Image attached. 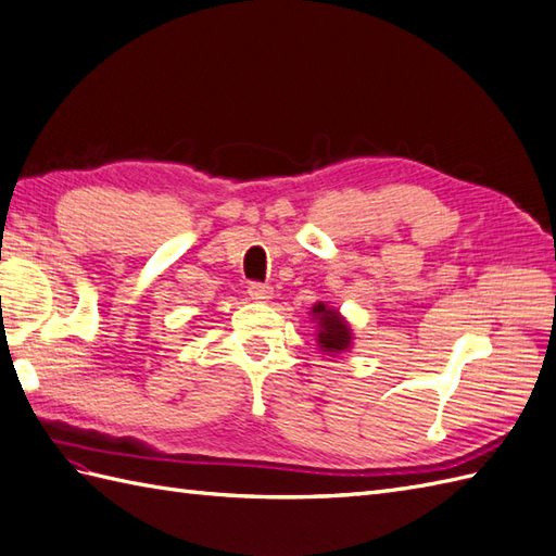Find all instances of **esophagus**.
Returning <instances> with one entry per match:
<instances>
[{"instance_id":"34e87169","label":"esophagus","mask_w":556,"mask_h":556,"mask_svg":"<svg viewBox=\"0 0 556 556\" xmlns=\"http://www.w3.org/2000/svg\"><path fill=\"white\" fill-rule=\"evenodd\" d=\"M248 294L254 302H268L270 296H274V288L266 286V282H252V286L248 288Z\"/></svg>"}]
</instances>
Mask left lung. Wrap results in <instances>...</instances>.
Masks as SVG:
<instances>
[{
    "mask_svg": "<svg viewBox=\"0 0 556 556\" xmlns=\"http://www.w3.org/2000/svg\"><path fill=\"white\" fill-rule=\"evenodd\" d=\"M311 320L316 323V342L325 356L346 354L354 344V330L340 311L328 306L325 302H316L311 306Z\"/></svg>",
    "mask_w": 556,
    "mask_h": 556,
    "instance_id": "left-lung-1",
    "label": "left lung"
}]
</instances>
